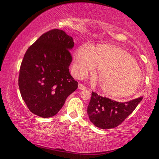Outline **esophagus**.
Returning <instances> with one entry per match:
<instances>
[{
  "mask_svg": "<svg viewBox=\"0 0 159 159\" xmlns=\"http://www.w3.org/2000/svg\"><path fill=\"white\" fill-rule=\"evenodd\" d=\"M78 88H79V90H85L86 88H87L84 85L81 84V83H79V86H78Z\"/></svg>",
  "mask_w": 159,
  "mask_h": 159,
  "instance_id": "esophagus-1",
  "label": "esophagus"
}]
</instances>
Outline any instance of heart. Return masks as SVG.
Wrapping results in <instances>:
<instances>
[{
    "instance_id": "1",
    "label": "heart",
    "mask_w": 159,
    "mask_h": 159,
    "mask_svg": "<svg viewBox=\"0 0 159 159\" xmlns=\"http://www.w3.org/2000/svg\"><path fill=\"white\" fill-rule=\"evenodd\" d=\"M99 71V84L101 90L111 98H120L134 93L142 78L141 69L131 55L120 48L111 45H99L93 50L83 45L74 56V70L84 76Z\"/></svg>"
}]
</instances>
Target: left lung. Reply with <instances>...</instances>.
I'll return each instance as SVG.
<instances>
[{"instance_id":"left-lung-1","label":"left lung","mask_w":159,"mask_h":159,"mask_svg":"<svg viewBox=\"0 0 159 159\" xmlns=\"http://www.w3.org/2000/svg\"><path fill=\"white\" fill-rule=\"evenodd\" d=\"M142 99V97L126 102H119L104 98L92 92L88 106V115L96 127L111 129L117 127L133 112Z\"/></svg>"}]
</instances>
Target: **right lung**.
Listing matches in <instances>:
<instances>
[{"label":"right lung","instance_id":"right-lung-1","mask_svg":"<svg viewBox=\"0 0 159 159\" xmlns=\"http://www.w3.org/2000/svg\"><path fill=\"white\" fill-rule=\"evenodd\" d=\"M73 39L61 29L45 32L29 47L21 61L18 83L21 98L33 114L55 116L78 88L69 73Z\"/></svg>","mask_w":159,"mask_h":159}]
</instances>
